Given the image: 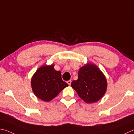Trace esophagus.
Masks as SVG:
<instances>
[{"instance_id": "esophagus-1", "label": "esophagus", "mask_w": 134, "mask_h": 134, "mask_svg": "<svg viewBox=\"0 0 134 134\" xmlns=\"http://www.w3.org/2000/svg\"><path fill=\"white\" fill-rule=\"evenodd\" d=\"M71 82H72V81H71V80H69V81H67V83H68V85H71Z\"/></svg>"}]
</instances>
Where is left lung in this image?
I'll use <instances>...</instances> for the list:
<instances>
[{
	"instance_id": "8db88e82",
	"label": "left lung",
	"mask_w": 134,
	"mask_h": 134,
	"mask_svg": "<svg viewBox=\"0 0 134 134\" xmlns=\"http://www.w3.org/2000/svg\"><path fill=\"white\" fill-rule=\"evenodd\" d=\"M106 77L97 65L88 62L80 68L78 78L71 86L79 97L87 104L98 101L106 93Z\"/></svg>"
}]
</instances>
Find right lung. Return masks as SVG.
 <instances>
[{
    "label": "right lung",
    "mask_w": 134,
    "mask_h": 134,
    "mask_svg": "<svg viewBox=\"0 0 134 134\" xmlns=\"http://www.w3.org/2000/svg\"><path fill=\"white\" fill-rule=\"evenodd\" d=\"M54 64L41 66L33 75L31 86L36 97L44 102H49L61 91L68 86L62 79L61 72L56 71Z\"/></svg>",
    "instance_id": "add662e5"
}]
</instances>
